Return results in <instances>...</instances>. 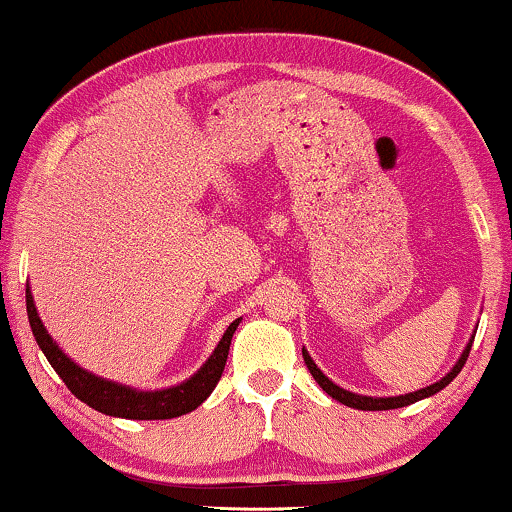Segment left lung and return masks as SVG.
I'll use <instances>...</instances> for the list:
<instances>
[{
	"label": "left lung",
	"instance_id": "1",
	"mask_svg": "<svg viewBox=\"0 0 512 512\" xmlns=\"http://www.w3.org/2000/svg\"><path fill=\"white\" fill-rule=\"evenodd\" d=\"M472 342H475V339H470L468 342V346H465V351L460 353V358H458V363L453 365V370L449 372V375L446 377H441L439 382H434V384H430V387H425V389H418V391H410V394H403V396H380V399H372V396H361V394H353V391H346V389H342V387H337V384H334L332 380H327V377L323 375V370L318 368V365L313 363V358L308 356V351L304 349L301 353H304V361H306V368L311 370V375H313V380L320 384V387H323V391H327V394L332 396L334 401H339V403H344V406H349V408H358V410H391V408H403V406H410V403H415V401H422V399H427V396H432V394H437V391H441L446 387V384H451L453 382V377L458 375L460 370H463V365H465V361H468V356H470V349H472Z\"/></svg>",
	"mask_w": 512,
	"mask_h": 512
}]
</instances>
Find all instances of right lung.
<instances>
[{
	"label": "right lung",
	"instance_id": "right-lung-1",
	"mask_svg": "<svg viewBox=\"0 0 512 512\" xmlns=\"http://www.w3.org/2000/svg\"><path fill=\"white\" fill-rule=\"evenodd\" d=\"M25 308H28V320L30 330L35 334V342L40 346L47 361L52 363L56 375L66 382V387L71 389V394L78 396L82 403L99 410L104 415H113V418H125V420H168L178 418V415L192 413L194 408H199L201 403L208 399L225 370L227 351H230L232 334H235L239 320L230 323L223 339H220L216 351L211 353V358L194 372L189 380H185L178 387H168L159 391H137L125 384L109 382L104 377L92 375V372L82 370L80 365H75L71 358L63 353L49 332L44 330L40 315H37L33 294L30 287L25 289Z\"/></svg>",
	"mask_w": 512,
	"mask_h": 512
}]
</instances>
